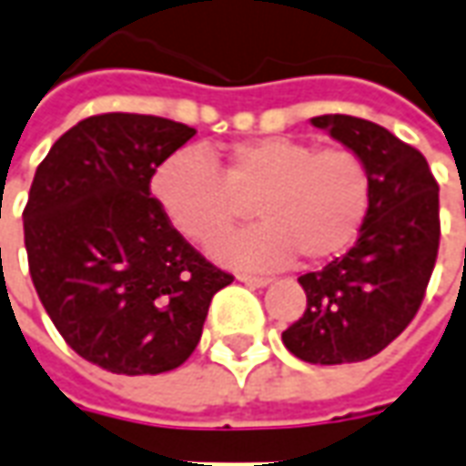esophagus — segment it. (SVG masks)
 I'll list each match as a JSON object with an SVG mask.
<instances>
[{"mask_svg":"<svg viewBox=\"0 0 466 466\" xmlns=\"http://www.w3.org/2000/svg\"><path fill=\"white\" fill-rule=\"evenodd\" d=\"M237 279L244 284H249V287H267V284L272 282L269 277H257V274H239Z\"/></svg>","mask_w":466,"mask_h":466,"instance_id":"1","label":"esophagus"}]
</instances>
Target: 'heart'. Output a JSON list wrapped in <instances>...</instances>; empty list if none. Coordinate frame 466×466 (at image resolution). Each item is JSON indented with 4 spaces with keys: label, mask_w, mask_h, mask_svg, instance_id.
Listing matches in <instances>:
<instances>
[{
    "label": "heart",
    "mask_w": 466,
    "mask_h": 466,
    "mask_svg": "<svg viewBox=\"0 0 466 466\" xmlns=\"http://www.w3.org/2000/svg\"><path fill=\"white\" fill-rule=\"evenodd\" d=\"M152 192L174 229L199 244L234 229L254 204L262 224L214 254L239 267H282L297 254L312 264L332 259L354 242L370 212L371 174L350 147L262 137L234 144L222 172L192 149L167 157Z\"/></svg>",
    "instance_id": "b5f03b06"
}]
</instances>
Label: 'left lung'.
Instances as JSON below:
<instances>
[{"instance_id":"1","label":"left lung","mask_w":466,"mask_h":466,"mask_svg":"<svg viewBox=\"0 0 466 466\" xmlns=\"http://www.w3.org/2000/svg\"><path fill=\"white\" fill-rule=\"evenodd\" d=\"M312 124L361 154L371 202L350 252L299 277L307 309L282 342L309 364H347L380 354L420 309L440 249V184L421 152L380 124L350 115Z\"/></svg>"}]
</instances>
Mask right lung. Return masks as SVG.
<instances>
[{"label":"right lung","instance_id":"add662e5","mask_svg":"<svg viewBox=\"0 0 466 466\" xmlns=\"http://www.w3.org/2000/svg\"><path fill=\"white\" fill-rule=\"evenodd\" d=\"M197 129L164 116H86L36 167L25 207L29 274L72 350L112 374L189 360L232 274L207 262L149 192Z\"/></svg>","mask_w":466,"mask_h":466}]
</instances>
